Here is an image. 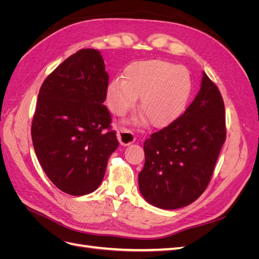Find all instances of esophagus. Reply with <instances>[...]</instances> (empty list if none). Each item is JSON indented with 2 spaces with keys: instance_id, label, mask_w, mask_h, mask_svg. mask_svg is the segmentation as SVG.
<instances>
[{
  "instance_id": "34e87169",
  "label": "esophagus",
  "mask_w": 259,
  "mask_h": 259,
  "mask_svg": "<svg viewBox=\"0 0 259 259\" xmlns=\"http://www.w3.org/2000/svg\"><path fill=\"white\" fill-rule=\"evenodd\" d=\"M116 136H117V139H119L120 144L123 146H128L135 142L134 134H133L130 130L125 127H117Z\"/></svg>"
}]
</instances>
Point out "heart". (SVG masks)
Returning a JSON list of instances; mask_svg holds the SVG:
<instances>
[{
  "label": "heart",
  "instance_id": "b5f03b06",
  "mask_svg": "<svg viewBox=\"0 0 259 259\" xmlns=\"http://www.w3.org/2000/svg\"><path fill=\"white\" fill-rule=\"evenodd\" d=\"M122 77L108 85V108L113 114L123 115L139 96V108L154 126L175 121L185 110L192 89L190 73L185 67L161 59L132 62Z\"/></svg>",
  "mask_w": 259,
  "mask_h": 259
}]
</instances>
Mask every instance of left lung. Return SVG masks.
<instances>
[{
	"mask_svg": "<svg viewBox=\"0 0 259 259\" xmlns=\"http://www.w3.org/2000/svg\"><path fill=\"white\" fill-rule=\"evenodd\" d=\"M225 140L222 94L203 72L201 89L186 111L144 143L140 193L163 209L191 204L207 188Z\"/></svg>",
	"mask_w": 259,
	"mask_h": 259,
	"instance_id": "left-lung-1",
	"label": "left lung"
}]
</instances>
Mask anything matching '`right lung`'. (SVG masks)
Returning <instances> with one entry per match:
<instances>
[{
  "mask_svg": "<svg viewBox=\"0 0 259 259\" xmlns=\"http://www.w3.org/2000/svg\"><path fill=\"white\" fill-rule=\"evenodd\" d=\"M109 82L98 51L80 50L43 82L31 125L34 151L51 182L71 195L95 191L119 146L104 105Z\"/></svg>",
  "mask_w": 259,
  "mask_h": 259,
  "instance_id": "1",
  "label": "right lung"
}]
</instances>
